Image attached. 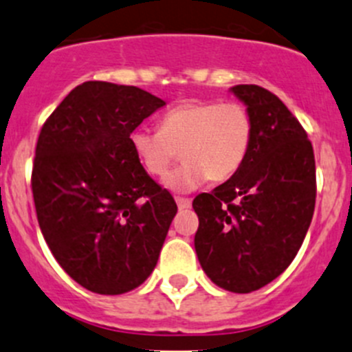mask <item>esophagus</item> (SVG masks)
Masks as SVG:
<instances>
[{
	"label": "esophagus",
	"instance_id": "34e87169",
	"mask_svg": "<svg viewBox=\"0 0 352 352\" xmlns=\"http://www.w3.org/2000/svg\"><path fill=\"white\" fill-rule=\"evenodd\" d=\"M175 201H177V206H179V210H187V208H190L189 197H175Z\"/></svg>",
	"mask_w": 352,
	"mask_h": 352
}]
</instances>
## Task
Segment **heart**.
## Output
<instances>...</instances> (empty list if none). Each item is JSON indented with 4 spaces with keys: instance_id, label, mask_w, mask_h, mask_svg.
<instances>
[{
    "instance_id": "1",
    "label": "heart",
    "mask_w": 352,
    "mask_h": 352,
    "mask_svg": "<svg viewBox=\"0 0 352 352\" xmlns=\"http://www.w3.org/2000/svg\"><path fill=\"white\" fill-rule=\"evenodd\" d=\"M254 135L252 117L241 103L192 101L166 111L160 131L139 127L131 148L153 177L168 173L184 156V165L166 177L168 189L187 192L201 184L225 182L244 165Z\"/></svg>"
}]
</instances>
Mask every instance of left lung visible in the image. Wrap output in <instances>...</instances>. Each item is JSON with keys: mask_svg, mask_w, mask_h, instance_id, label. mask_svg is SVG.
Segmentation results:
<instances>
[{"mask_svg": "<svg viewBox=\"0 0 352 352\" xmlns=\"http://www.w3.org/2000/svg\"><path fill=\"white\" fill-rule=\"evenodd\" d=\"M254 135L244 165L211 192L194 197V248L211 282L258 291L284 274L306 237L316 201L315 153L289 108L265 87L241 84Z\"/></svg>", "mask_w": 352, "mask_h": 352, "instance_id": "left-lung-1", "label": "left lung"}]
</instances>
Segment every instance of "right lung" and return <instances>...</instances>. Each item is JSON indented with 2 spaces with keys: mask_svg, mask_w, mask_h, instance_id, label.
I'll return each mask as SVG.
<instances>
[{
  "mask_svg": "<svg viewBox=\"0 0 352 352\" xmlns=\"http://www.w3.org/2000/svg\"><path fill=\"white\" fill-rule=\"evenodd\" d=\"M165 101L135 85L89 80L47 117L34 156V204L60 267L87 291L124 294L155 270L177 213L131 134Z\"/></svg>",
  "mask_w": 352,
  "mask_h": 352,
  "instance_id": "1",
  "label": "right lung"
}]
</instances>
